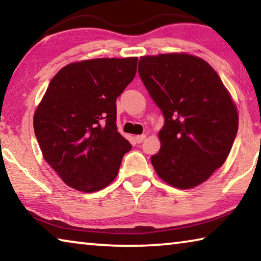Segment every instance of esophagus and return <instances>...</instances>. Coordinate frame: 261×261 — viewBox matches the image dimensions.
<instances>
[{
	"mask_svg": "<svg viewBox=\"0 0 261 261\" xmlns=\"http://www.w3.org/2000/svg\"><path fill=\"white\" fill-rule=\"evenodd\" d=\"M145 138H146V136L145 135H141V136H136V141L138 144H140V143H143V141L145 140Z\"/></svg>",
	"mask_w": 261,
	"mask_h": 261,
	"instance_id": "esophagus-1",
	"label": "esophagus"
}]
</instances>
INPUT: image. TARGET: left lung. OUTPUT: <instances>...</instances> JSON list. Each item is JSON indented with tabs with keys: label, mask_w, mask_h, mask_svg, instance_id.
Masks as SVG:
<instances>
[{
	"label": "left lung",
	"mask_w": 261,
	"mask_h": 261,
	"mask_svg": "<svg viewBox=\"0 0 261 261\" xmlns=\"http://www.w3.org/2000/svg\"><path fill=\"white\" fill-rule=\"evenodd\" d=\"M139 76L163 114L161 148L151 162L178 189L208 179L223 165L238 130L236 106L213 68L188 54L144 56Z\"/></svg>",
	"instance_id": "left-lung-1"
}]
</instances>
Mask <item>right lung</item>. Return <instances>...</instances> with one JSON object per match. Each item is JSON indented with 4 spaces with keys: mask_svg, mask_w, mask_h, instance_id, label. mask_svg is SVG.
I'll return each mask as SVG.
<instances>
[{
    "mask_svg": "<svg viewBox=\"0 0 261 261\" xmlns=\"http://www.w3.org/2000/svg\"><path fill=\"white\" fill-rule=\"evenodd\" d=\"M137 57L71 63L51 79L33 118L45 160L65 184L93 192L116 177L131 144L116 126V99L134 81Z\"/></svg>",
    "mask_w": 261,
    "mask_h": 261,
    "instance_id": "right-lung-1",
    "label": "right lung"
}]
</instances>
